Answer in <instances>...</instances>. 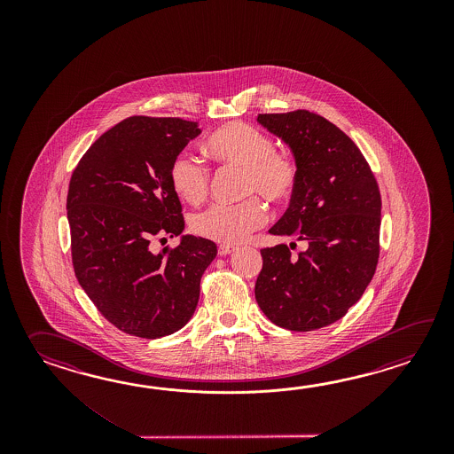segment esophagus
<instances>
[{
	"label": "esophagus",
	"mask_w": 454,
	"mask_h": 454,
	"mask_svg": "<svg viewBox=\"0 0 454 454\" xmlns=\"http://www.w3.org/2000/svg\"><path fill=\"white\" fill-rule=\"evenodd\" d=\"M233 251H235L233 245H225V243H223V245L219 247V254H221V256H227V254H231Z\"/></svg>",
	"instance_id": "esophagus-1"
}]
</instances>
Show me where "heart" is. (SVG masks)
<instances>
[{
    "instance_id": "b5f03b06",
    "label": "heart",
    "mask_w": 454,
    "mask_h": 454,
    "mask_svg": "<svg viewBox=\"0 0 454 454\" xmlns=\"http://www.w3.org/2000/svg\"><path fill=\"white\" fill-rule=\"evenodd\" d=\"M215 162L245 170L243 194H260L268 203H286L297 184V165L289 155L276 153V143L268 133L247 123H229L217 129L204 145ZM170 184L186 203L203 201L209 188L207 167L188 153H180L170 165ZM266 221V211L258 200L237 206L214 204L192 217L194 233L223 243L243 241Z\"/></svg>"
}]
</instances>
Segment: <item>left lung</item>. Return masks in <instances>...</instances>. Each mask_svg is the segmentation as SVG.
I'll return each mask as SVG.
<instances>
[{
    "label": "left lung",
    "instance_id": "8db88e82",
    "mask_svg": "<svg viewBox=\"0 0 454 454\" xmlns=\"http://www.w3.org/2000/svg\"><path fill=\"white\" fill-rule=\"evenodd\" d=\"M256 121L289 147L299 172L289 207L270 233L305 240L308 250L297 259L286 243L261 250L254 297L280 328H325L357 303L377 270V180L354 141L323 116L297 110L260 114Z\"/></svg>",
    "mask_w": 454,
    "mask_h": 454
}]
</instances>
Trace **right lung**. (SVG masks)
Masks as SVG:
<instances>
[{
	"label": "right lung",
	"instance_id": "obj_1",
	"mask_svg": "<svg viewBox=\"0 0 454 454\" xmlns=\"http://www.w3.org/2000/svg\"><path fill=\"white\" fill-rule=\"evenodd\" d=\"M196 121L129 116L87 149L69 182L68 223L77 280L114 326L137 338L174 334L193 317L214 241L182 235L170 165L200 136ZM181 237L174 251L154 239Z\"/></svg>",
	"mask_w": 454,
	"mask_h": 454
}]
</instances>
